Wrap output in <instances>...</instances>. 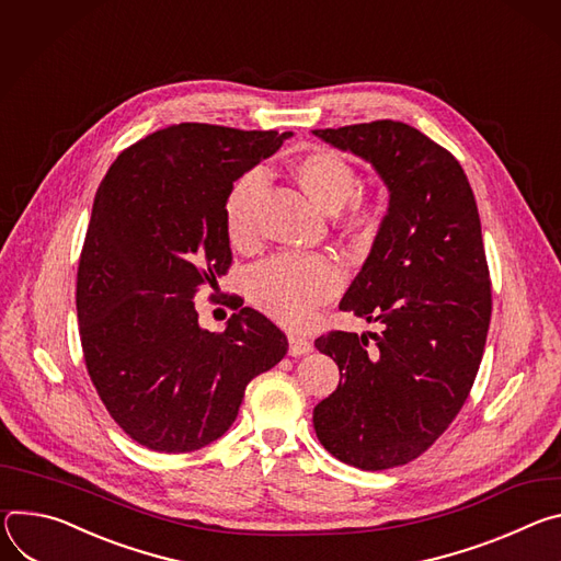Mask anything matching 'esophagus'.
Masks as SVG:
<instances>
[{"instance_id":"1","label":"esophagus","mask_w":561,"mask_h":561,"mask_svg":"<svg viewBox=\"0 0 561 561\" xmlns=\"http://www.w3.org/2000/svg\"><path fill=\"white\" fill-rule=\"evenodd\" d=\"M314 350V343L307 341L298 334H289V354L291 356H302V354H309Z\"/></svg>"}]
</instances>
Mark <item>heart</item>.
Masks as SVG:
<instances>
[{
    "label": "heart",
    "instance_id": "heart-1",
    "mask_svg": "<svg viewBox=\"0 0 561 561\" xmlns=\"http://www.w3.org/2000/svg\"><path fill=\"white\" fill-rule=\"evenodd\" d=\"M300 190L323 211H343L358 194L356 169L332 149H309L291 162ZM263 173L249 171L233 182L225 201V229L233 244L244 247L256 236V205L263 192ZM345 227L360 238L375 236L379 214L352 205ZM341 287V270L328 256H276L249 274V294L272 319L285 325H300L314 309L330 300Z\"/></svg>",
    "mask_w": 561,
    "mask_h": 561
}]
</instances>
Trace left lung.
Segmentation results:
<instances>
[{
    "instance_id": "left-lung-1",
    "label": "left lung",
    "mask_w": 561,
    "mask_h": 561,
    "mask_svg": "<svg viewBox=\"0 0 561 561\" xmlns=\"http://www.w3.org/2000/svg\"><path fill=\"white\" fill-rule=\"evenodd\" d=\"M312 134L369 162L390 194L339 305L383 332L369 334L371 345L352 332L314 341L343 379L314 408L319 442L343 463L386 470L437 442L474 383L492 309L481 220L461 164L410 124Z\"/></svg>"
}]
</instances>
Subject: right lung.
I'll use <instances>...</instances> for the list:
<instances>
[{"label":"right lung","mask_w":561,"mask_h":561,"mask_svg":"<svg viewBox=\"0 0 561 561\" xmlns=\"http://www.w3.org/2000/svg\"><path fill=\"white\" fill-rule=\"evenodd\" d=\"M291 136L171 124L124 149L100 182L78 270L80 339L108 414L149 450L220 439L247 383L287 354V336L252 307L220 334L201 328L194 294L231 263L233 182Z\"/></svg>","instance_id":"1"}]
</instances>
